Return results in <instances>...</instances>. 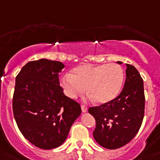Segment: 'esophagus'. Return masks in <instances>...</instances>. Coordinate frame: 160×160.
<instances>
[{"label": "esophagus", "instance_id": "obj_1", "mask_svg": "<svg viewBox=\"0 0 160 160\" xmlns=\"http://www.w3.org/2000/svg\"><path fill=\"white\" fill-rule=\"evenodd\" d=\"M81 108H82V113H86V112L88 111V107L86 106V105H82Z\"/></svg>", "mask_w": 160, "mask_h": 160}]
</instances>
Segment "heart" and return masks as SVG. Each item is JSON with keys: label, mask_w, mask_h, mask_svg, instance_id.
I'll return each mask as SVG.
<instances>
[{"label": "heart", "mask_w": 160, "mask_h": 160, "mask_svg": "<svg viewBox=\"0 0 160 160\" xmlns=\"http://www.w3.org/2000/svg\"><path fill=\"white\" fill-rule=\"evenodd\" d=\"M124 75L118 64H82L62 78L65 94L75 98L85 92L96 104H106L119 95Z\"/></svg>", "instance_id": "1"}]
</instances>
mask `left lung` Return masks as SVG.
<instances>
[{"label": "left lung", "mask_w": 160, "mask_h": 160, "mask_svg": "<svg viewBox=\"0 0 160 160\" xmlns=\"http://www.w3.org/2000/svg\"><path fill=\"white\" fill-rule=\"evenodd\" d=\"M126 66V80L119 96L110 102L88 109L96 119L93 132L96 142L109 150L120 148L131 142L138 132L144 118L143 80L134 66L128 64Z\"/></svg>", "instance_id": "1"}]
</instances>
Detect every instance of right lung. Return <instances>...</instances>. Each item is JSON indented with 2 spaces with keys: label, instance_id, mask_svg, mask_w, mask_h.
<instances>
[{
  "label": "right lung",
  "instance_id": "add662e5",
  "mask_svg": "<svg viewBox=\"0 0 160 160\" xmlns=\"http://www.w3.org/2000/svg\"><path fill=\"white\" fill-rule=\"evenodd\" d=\"M63 63L47 59L28 62L15 78L13 112L18 128L38 148L61 146L71 126L81 114L78 103L59 86Z\"/></svg>",
  "mask_w": 160,
  "mask_h": 160
}]
</instances>
